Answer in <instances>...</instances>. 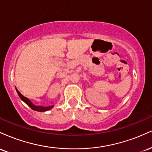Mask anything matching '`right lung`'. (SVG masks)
Returning a JSON list of instances; mask_svg holds the SVG:
<instances>
[{"mask_svg": "<svg viewBox=\"0 0 152 152\" xmlns=\"http://www.w3.org/2000/svg\"><path fill=\"white\" fill-rule=\"evenodd\" d=\"M16 91H17V93H18V96H20V98L21 99V100L23 101V102H25L28 106H30L31 109H32L33 110H34V111H40V112H43V111H48V110L51 109L52 108H53V106H46V107H45V106H35L32 104V102H31L28 99L26 98V97H25V96H23L22 94H20L18 90H16Z\"/></svg>", "mask_w": 152, "mask_h": 152, "instance_id": "right-lung-1", "label": "right lung"}]
</instances>
